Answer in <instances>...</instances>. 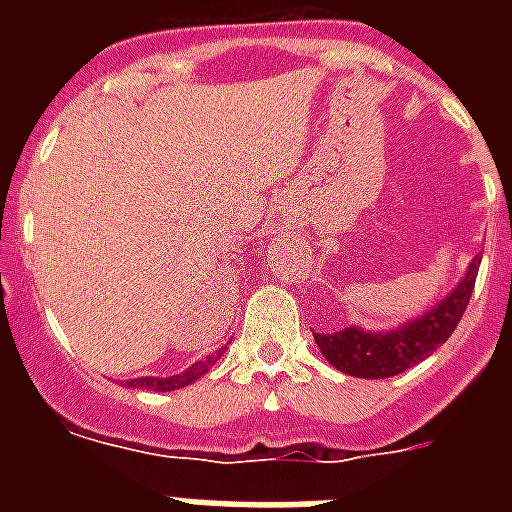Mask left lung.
Returning a JSON list of instances; mask_svg holds the SVG:
<instances>
[{
	"instance_id": "obj_1",
	"label": "left lung",
	"mask_w": 512,
	"mask_h": 512,
	"mask_svg": "<svg viewBox=\"0 0 512 512\" xmlns=\"http://www.w3.org/2000/svg\"><path fill=\"white\" fill-rule=\"evenodd\" d=\"M478 265H481V257L470 263L468 273L441 303L433 305L428 313H422L417 319L401 324L398 329L366 332L361 327H345L332 335L313 332L316 345L329 364L350 377L382 380V377L406 372L452 337L462 313L468 308L473 287H476Z\"/></svg>"
}]
</instances>
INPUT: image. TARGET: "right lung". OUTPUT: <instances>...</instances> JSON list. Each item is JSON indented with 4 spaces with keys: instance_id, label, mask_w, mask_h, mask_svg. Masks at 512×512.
I'll return each mask as SVG.
<instances>
[{
    "instance_id": "add662e5",
    "label": "right lung",
    "mask_w": 512,
    "mask_h": 512,
    "mask_svg": "<svg viewBox=\"0 0 512 512\" xmlns=\"http://www.w3.org/2000/svg\"><path fill=\"white\" fill-rule=\"evenodd\" d=\"M223 356V350H217L212 356L201 358L196 364H191L185 372L172 374V377H138V380H127L130 388H146V390H156V393H167V390H177L185 388V385H191L201 377V374H207L212 366H215L217 358Z\"/></svg>"
}]
</instances>
